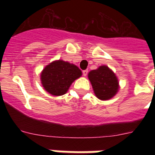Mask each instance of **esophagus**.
Listing matches in <instances>:
<instances>
[{
  "label": "esophagus",
  "mask_w": 155,
  "mask_h": 155,
  "mask_svg": "<svg viewBox=\"0 0 155 155\" xmlns=\"http://www.w3.org/2000/svg\"><path fill=\"white\" fill-rule=\"evenodd\" d=\"M82 73H83V75H84V77L87 76V70H84V71H82Z\"/></svg>",
  "instance_id": "esophagus-1"
}]
</instances>
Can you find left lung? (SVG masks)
Listing matches in <instances>:
<instances>
[{
	"label": "left lung",
	"instance_id": "8db88e82",
	"mask_svg": "<svg viewBox=\"0 0 155 155\" xmlns=\"http://www.w3.org/2000/svg\"><path fill=\"white\" fill-rule=\"evenodd\" d=\"M88 78L97 97L101 100L113 98L118 91V80L116 75L106 66H101L88 74Z\"/></svg>",
	"mask_w": 155,
	"mask_h": 155
}]
</instances>
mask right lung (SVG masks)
Returning a JSON list of instances; mask_svg holds the SVG:
<instances>
[{"mask_svg":"<svg viewBox=\"0 0 155 155\" xmlns=\"http://www.w3.org/2000/svg\"><path fill=\"white\" fill-rule=\"evenodd\" d=\"M81 76V71L77 66L57 61L43 69L41 74V81L46 91L59 96L65 94L74 81Z\"/></svg>","mask_w":155,"mask_h":155,"instance_id":"add662e5","label":"right lung"}]
</instances>
